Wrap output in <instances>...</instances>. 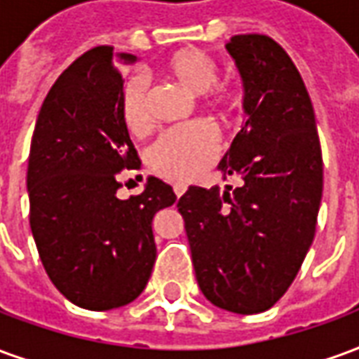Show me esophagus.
I'll list each match as a JSON object with an SVG mask.
<instances>
[{
  "label": "esophagus",
  "mask_w": 359,
  "mask_h": 359,
  "mask_svg": "<svg viewBox=\"0 0 359 359\" xmlns=\"http://www.w3.org/2000/svg\"><path fill=\"white\" fill-rule=\"evenodd\" d=\"M172 190H175V194L180 198V196L187 192V184H182V182H177V184H172Z\"/></svg>",
  "instance_id": "34e87169"
}]
</instances>
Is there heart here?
<instances>
[{
  "instance_id": "1",
  "label": "heart",
  "mask_w": 359,
  "mask_h": 359,
  "mask_svg": "<svg viewBox=\"0 0 359 359\" xmlns=\"http://www.w3.org/2000/svg\"><path fill=\"white\" fill-rule=\"evenodd\" d=\"M165 73L182 88L200 94L202 102L215 109L233 105L234 95L226 84H219L215 59L198 48H187L165 61ZM149 84L146 76L134 74L121 95V115L130 133H144L149 125ZM219 154L217 133L205 123L169 128L157 136L148 149L149 167L169 180H190L210 169Z\"/></svg>"
}]
</instances>
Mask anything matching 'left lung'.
<instances>
[{
  "mask_svg": "<svg viewBox=\"0 0 359 359\" xmlns=\"http://www.w3.org/2000/svg\"><path fill=\"white\" fill-rule=\"evenodd\" d=\"M244 84L246 125L219 163L238 188L190 187L177 203L203 296L259 313L292 285L313 242L323 194L316 113L298 69L273 38L226 43Z\"/></svg>",
  "mask_w": 359,
  "mask_h": 359,
  "instance_id": "8db88e82",
  "label": "left lung"
}]
</instances>
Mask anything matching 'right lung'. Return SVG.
<instances>
[{
  "label": "right lung",
  "mask_w": 359,
  "mask_h": 359,
  "mask_svg": "<svg viewBox=\"0 0 359 359\" xmlns=\"http://www.w3.org/2000/svg\"><path fill=\"white\" fill-rule=\"evenodd\" d=\"M130 53L92 48L67 67L38 113L27 188L30 229L59 292L92 311L136 300L156 264L151 221L177 196L149 177L144 192L117 198L123 169H140L121 115L118 63Z\"/></svg>",
  "instance_id": "add662e5"
}]
</instances>
